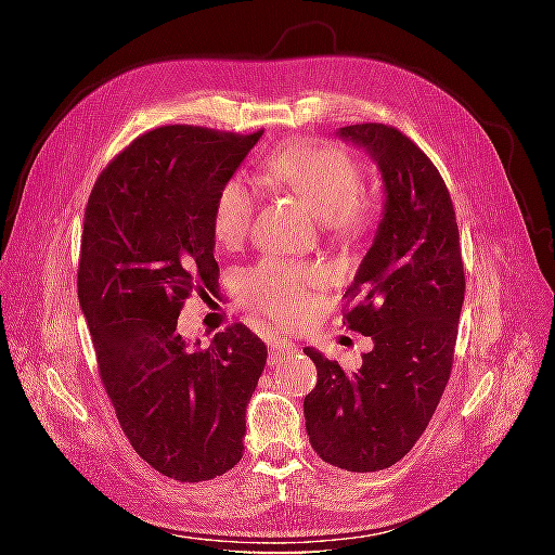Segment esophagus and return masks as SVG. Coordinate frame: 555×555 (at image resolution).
I'll use <instances>...</instances> for the list:
<instances>
[{
    "label": "esophagus",
    "instance_id": "1",
    "mask_svg": "<svg viewBox=\"0 0 555 555\" xmlns=\"http://www.w3.org/2000/svg\"><path fill=\"white\" fill-rule=\"evenodd\" d=\"M268 347H271V351H268V361L271 363H278L284 354H292V351H296L294 343L282 340V338H273L271 343H268Z\"/></svg>",
    "mask_w": 555,
    "mask_h": 555
}]
</instances>
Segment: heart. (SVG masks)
Returning a JSON list of instances; mask_svg holds the SVG:
<instances>
[{"label":"heart","instance_id":"obj_1","mask_svg":"<svg viewBox=\"0 0 555 555\" xmlns=\"http://www.w3.org/2000/svg\"><path fill=\"white\" fill-rule=\"evenodd\" d=\"M266 166L280 182L306 198L338 236H359L371 224L373 206L361 188V169L343 147L319 141H294L266 157ZM257 192L245 176H231L212 206V233L224 245L238 243L251 227ZM319 287V273L300 271L275 259L261 261L245 275V300L280 322H296L310 308Z\"/></svg>","mask_w":555,"mask_h":555}]
</instances>
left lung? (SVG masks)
<instances>
[{
  "mask_svg": "<svg viewBox=\"0 0 555 555\" xmlns=\"http://www.w3.org/2000/svg\"><path fill=\"white\" fill-rule=\"evenodd\" d=\"M338 137L365 150L382 176L384 208L371 249L345 296V324L373 349L347 373L322 351L304 400L306 430L322 461L347 473L391 467L422 438L449 382L465 296L456 212L442 176L405 133L367 122Z\"/></svg>",
  "mask_w": 555,
  "mask_h": 555,
  "instance_id": "left-lung-1",
  "label": "left lung"
}]
</instances>
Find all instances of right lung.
Instances as JSON below:
<instances>
[{
	"mask_svg": "<svg viewBox=\"0 0 555 555\" xmlns=\"http://www.w3.org/2000/svg\"><path fill=\"white\" fill-rule=\"evenodd\" d=\"M261 133L147 131L96 178L86 208L78 300L99 373L133 451L176 481L220 477L245 451L268 349L243 324L190 345L178 317L190 294L217 287L215 198Z\"/></svg>",
	"mask_w": 555,
	"mask_h": 555,
	"instance_id": "1",
	"label": "right lung"
}]
</instances>
